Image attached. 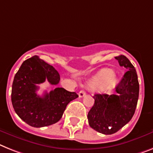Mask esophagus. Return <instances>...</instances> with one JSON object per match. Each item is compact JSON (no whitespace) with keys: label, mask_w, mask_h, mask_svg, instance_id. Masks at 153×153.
<instances>
[{"label":"esophagus","mask_w":153,"mask_h":153,"mask_svg":"<svg viewBox=\"0 0 153 153\" xmlns=\"http://www.w3.org/2000/svg\"><path fill=\"white\" fill-rule=\"evenodd\" d=\"M79 97H80V98H82V97H84V96H85V91H83V90L80 91V92H79Z\"/></svg>","instance_id":"34e87169"}]
</instances>
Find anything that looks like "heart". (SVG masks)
<instances>
[{
	"label": "heart",
	"mask_w": 153,
	"mask_h": 153,
	"mask_svg": "<svg viewBox=\"0 0 153 153\" xmlns=\"http://www.w3.org/2000/svg\"><path fill=\"white\" fill-rule=\"evenodd\" d=\"M114 75V71L111 69H102L91 80L88 85L93 89H98L102 87L105 90L111 89L117 82Z\"/></svg>",
	"instance_id": "heart-1"
}]
</instances>
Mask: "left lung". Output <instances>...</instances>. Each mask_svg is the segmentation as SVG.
<instances>
[{
	"instance_id": "1",
	"label": "left lung",
	"mask_w": 153,
	"mask_h": 153,
	"mask_svg": "<svg viewBox=\"0 0 153 153\" xmlns=\"http://www.w3.org/2000/svg\"><path fill=\"white\" fill-rule=\"evenodd\" d=\"M127 71L117 85V95L96 94L94 105L88 114L89 126L104 134H112L128 124L135 112L139 94L137 72L124 55L115 57Z\"/></svg>"
}]
</instances>
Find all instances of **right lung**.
Returning a JSON list of instances; mask_svg holds the SVG:
<instances>
[{"instance_id": "right-lung-1", "label": "right lung", "mask_w": 153, "mask_h": 153, "mask_svg": "<svg viewBox=\"0 0 153 153\" xmlns=\"http://www.w3.org/2000/svg\"><path fill=\"white\" fill-rule=\"evenodd\" d=\"M47 80L57 85L60 74L53 66L34 56L22 63L15 74L11 89V102L23 121L34 128L53 124L61 120L71 101L79 97L76 92L56 88L43 96L36 93L38 84Z\"/></svg>"}]
</instances>
